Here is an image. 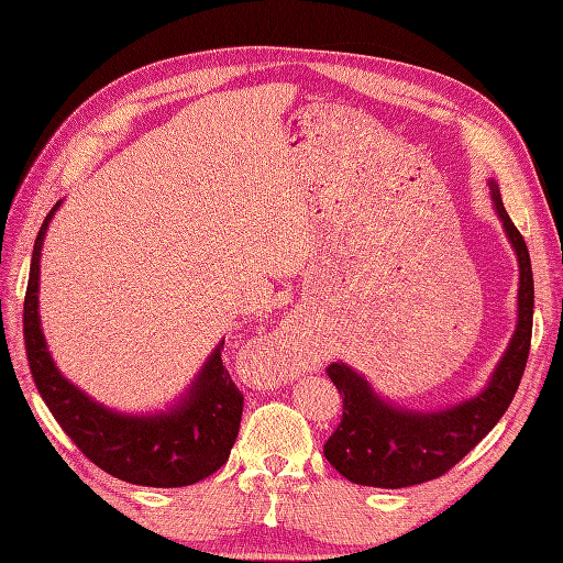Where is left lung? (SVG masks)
<instances>
[{
    "mask_svg": "<svg viewBox=\"0 0 563 563\" xmlns=\"http://www.w3.org/2000/svg\"><path fill=\"white\" fill-rule=\"evenodd\" d=\"M490 190L519 261V321L512 343L479 397L437 413L389 406L373 395L360 373L345 364H331L327 373L343 397V418L323 444V455L352 484L404 488L437 479L496 428L517 395L531 352L533 269L523 236L509 220L498 187L490 183Z\"/></svg>",
    "mask_w": 563,
    "mask_h": 563,
    "instance_id": "8db88e82",
    "label": "left lung"
}]
</instances>
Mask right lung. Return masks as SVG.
Segmentation results:
<instances>
[{"label": "right lung", "mask_w": 563, "mask_h": 563, "mask_svg": "<svg viewBox=\"0 0 563 563\" xmlns=\"http://www.w3.org/2000/svg\"><path fill=\"white\" fill-rule=\"evenodd\" d=\"M58 207L60 201L37 232L23 308L30 373L44 404L77 449L117 479L155 488H178L207 479L228 463L244 408V395L223 364L225 343L203 364L190 395L168 413L147 418L114 413L67 383L46 352L37 312L42 242Z\"/></svg>", "instance_id": "right-lung-1"}]
</instances>
